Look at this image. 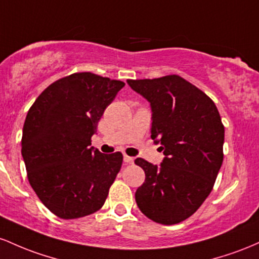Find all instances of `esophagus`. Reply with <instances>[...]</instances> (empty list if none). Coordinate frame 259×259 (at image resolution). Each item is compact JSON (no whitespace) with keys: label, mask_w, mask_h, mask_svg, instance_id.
<instances>
[{"label":"esophagus","mask_w":259,"mask_h":259,"mask_svg":"<svg viewBox=\"0 0 259 259\" xmlns=\"http://www.w3.org/2000/svg\"><path fill=\"white\" fill-rule=\"evenodd\" d=\"M123 160H124V162H127V164H133V161H135V159H133L132 156L124 155V156H123Z\"/></svg>","instance_id":"esophagus-1"}]
</instances>
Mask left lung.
Listing matches in <instances>:
<instances>
[{
  "label": "left lung",
  "mask_w": 259,
  "mask_h": 259,
  "mask_svg": "<svg viewBox=\"0 0 259 259\" xmlns=\"http://www.w3.org/2000/svg\"><path fill=\"white\" fill-rule=\"evenodd\" d=\"M150 103L152 138L160 143V166L144 159L145 172L136 202L153 222L174 225L190 218L213 190L224 154V124L215 104L196 85L176 74L127 79Z\"/></svg>",
  "instance_id": "obj_1"
}]
</instances>
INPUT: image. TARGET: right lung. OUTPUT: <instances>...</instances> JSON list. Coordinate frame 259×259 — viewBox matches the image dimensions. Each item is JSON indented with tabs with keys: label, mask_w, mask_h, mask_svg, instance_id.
<instances>
[{
	"label": "right lung",
	"mask_w": 259,
	"mask_h": 259,
	"mask_svg": "<svg viewBox=\"0 0 259 259\" xmlns=\"http://www.w3.org/2000/svg\"><path fill=\"white\" fill-rule=\"evenodd\" d=\"M123 87L91 72L73 73L50 84L29 109L22 155L29 184L55 215L77 219L105 203L123 156L94 149L92 136Z\"/></svg>",
	"instance_id": "add662e5"
}]
</instances>
